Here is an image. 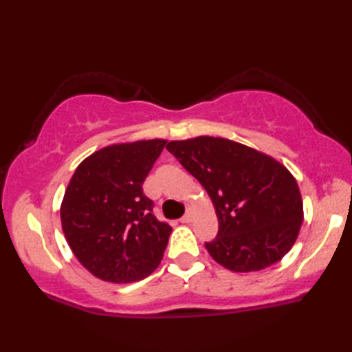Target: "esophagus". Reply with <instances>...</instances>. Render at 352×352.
I'll return each mask as SVG.
<instances>
[{"instance_id":"34e87169","label":"esophagus","mask_w":352,"mask_h":352,"mask_svg":"<svg viewBox=\"0 0 352 352\" xmlns=\"http://www.w3.org/2000/svg\"><path fill=\"white\" fill-rule=\"evenodd\" d=\"M180 222H182V223H190V222H192V214H190V212L188 211V212L184 214V216L180 219Z\"/></svg>"}]
</instances>
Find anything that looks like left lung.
<instances>
[{"instance_id":"8db88e82","label":"left lung","mask_w":352,"mask_h":352,"mask_svg":"<svg viewBox=\"0 0 352 352\" xmlns=\"http://www.w3.org/2000/svg\"><path fill=\"white\" fill-rule=\"evenodd\" d=\"M166 148L200 182L219 220L205 243L211 258L231 272H258L283 259L302 223V199L283 163L241 142L195 136Z\"/></svg>"}]
</instances>
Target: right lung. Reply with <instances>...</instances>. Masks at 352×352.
Listing matches in <instances>:
<instances>
[{
	"label": "right lung",
	"mask_w": 352,
	"mask_h": 352,
	"mask_svg": "<svg viewBox=\"0 0 352 352\" xmlns=\"http://www.w3.org/2000/svg\"><path fill=\"white\" fill-rule=\"evenodd\" d=\"M166 140L118 142L77 166L60 205L62 230L85 269L107 283H135L157 269L172 228L152 214L142 183Z\"/></svg>",
	"instance_id": "add662e5"
}]
</instances>
